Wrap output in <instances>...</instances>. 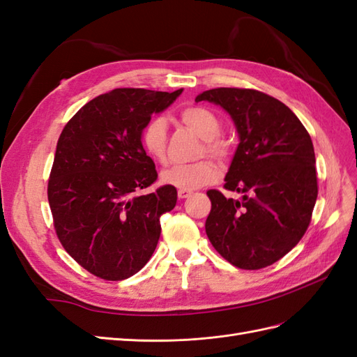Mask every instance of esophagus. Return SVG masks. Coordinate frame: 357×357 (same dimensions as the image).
<instances>
[{"label":"esophagus","instance_id":"1","mask_svg":"<svg viewBox=\"0 0 357 357\" xmlns=\"http://www.w3.org/2000/svg\"><path fill=\"white\" fill-rule=\"evenodd\" d=\"M191 196V191H187V190H179L178 191V197L179 199H187Z\"/></svg>","mask_w":357,"mask_h":357}]
</instances>
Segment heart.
I'll list each match as a JSON object with an SVG mask.
<instances>
[{
    "label": "heart",
    "mask_w": 357,
    "mask_h": 357,
    "mask_svg": "<svg viewBox=\"0 0 357 357\" xmlns=\"http://www.w3.org/2000/svg\"><path fill=\"white\" fill-rule=\"evenodd\" d=\"M181 121L205 140L209 155L218 160L227 158L229 146L218 139L221 121L212 110L191 106L181 112ZM167 121L165 116H152L140 131V144L146 154L158 162L167 160ZM220 176L218 167L209 160H200L190 165H176L161 172L160 179L165 185L192 191L215 182Z\"/></svg>",
    "instance_id": "heart-1"
}]
</instances>
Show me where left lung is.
Returning <instances> with one entry per match:
<instances>
[{"label": "left lung", "mask_w": 357, "mask_h": 357, "mask_svg": "<svg viewBox=\"0 0 357 357\" xmlns=\"http://www.w3.org/2000/svg\"><path fill=\"white\" fill-rule=\"evenodd\" d=\"M209 101L235 122L239 145L224 188L242 200L209 190L206 235L221 256L241 269H261L298 245L317 200L312 140L299 118L280 100L256 89L215 88Z\"/></svg>", "instance_id": "1"}]
</instances>
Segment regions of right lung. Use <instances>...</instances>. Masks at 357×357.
<instances>
[{
	"label": "right lung",
	"instance_id": "1",
	"mask_svg": "<svg viewBox=\"0 0 357 357\" xmlns=\"http://www.w3.org/2000/svg\"><path fill=\"white\" fill-rule=\"evenodd\" d=\"M181 93L114 89L79 109L58 139L47 185L54 226L66 251L98 278L121 281L144 268L160 217L176 205L175 187L140 192L158 176L140 131Z\"/></svg>",
	"mask_w": 357,
	"mask_h": 357
}]
</instances>
